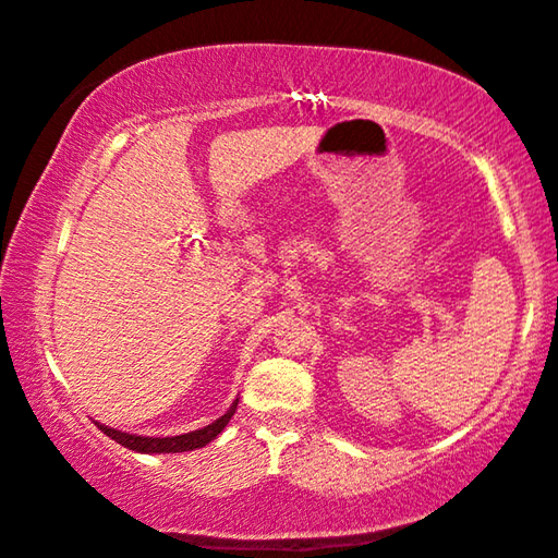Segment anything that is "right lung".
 I'll return each mask as SVG.
<instances>
[{"mask_svg":"<svg viewBox=\"0 0 558 558\" xmlns=\"http://www.w3.org/2000/svg\"><path fill=\"white\" fill-rule=\"evenodd\" d=\"M234 410H238V402H234L227 414L222 417L211 422V425L202 427V429H194V433H186V435H177V437H141V435H129V433H121V429H111V427H104L98 425L104 433L116 439V442L129 447V450H136V452H190V450H197V447H204L207 442H211L219 433H222L227 422L232 420Z\"/></svg>","mask_w":558,"mask_h":558,"instance_id":"obj_1","label":"right lung"}]
</instances>
